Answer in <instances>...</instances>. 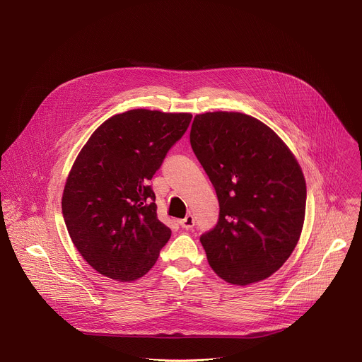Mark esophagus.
<instances>
[{
    "mask_svg": "<svg viewBox=\"0 0 362 362\" xmlns=\"http://www.w3.org/2000/svg\"><path fill=\"white\" fill-rule=\"evenodd\" d=\"M179 225L185 229V230H190L194 226V218L192 215H187L185 219L179 221Z\"/></svg>",
    "mask_w": 362,
    "mask_h": 362,
    "instance_id": "obj_1",
    "label": "esophagus"
}]
</instances>
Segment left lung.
I'll return each mask as SVG.
<instances>
[{
    "mask_svg": "<svg viewBox=\"0 0 362 362\" xmlns=\"http://www.w3.org/2000/svg\"><path fill=\"white\" fill-rule=\"evenodd\" d=\"M190 144L219 200V219L200 236L212 269L249 285L276 272L295 249L305 219L306 185L288 146L247 115H197Z\"/></svg>",
    "mask_w": 362,
    "mask_h": 362,
    "instance_id": "1",
    "label": "left lung"
}]
</instances>
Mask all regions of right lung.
I'll use <instances>...</instances> for the list:
<instances>
[{
  "mask_svg": "<svg viewBox=\"0 0 362 362\" xmlns=\"http://www.w3.org/2000/svg\"><path fill=\"white\" fill-rule=\"evenodd\" d=\"M190 120L189 113L129 110L97 127L78 153L62 209L74 246L98 274L130 282L156 264L172 230L158 219L148 180Z\"/></svg>",
  "mask_w": 362,
  "mask_h": 362,
  "instance_id": "obj_1",
  "label": "right lung"
}]
</instances>
